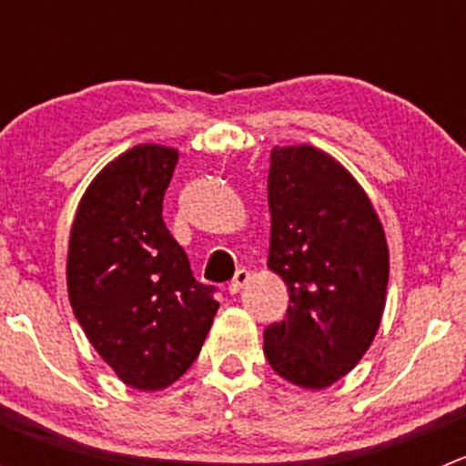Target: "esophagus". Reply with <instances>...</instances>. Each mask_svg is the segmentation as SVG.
<instances>
[{
	"mask_svg": "<svg viewBox=\"0 0 466 466\" xmlns=\"http://www.w3.org/2000/svg\"><path fill=\"white\" fill-rule=\"evenodd\" d=\"M248 281H250V272H248L246 268H241V270H237V275H234V279L229 281V286H228L229 293H232V295L238 293V290H241L243 286L248 284Z\"/></svg>",
	"mask_w": 466,
	"mask_h": 466,
	"instance_id": "34e87169",
	"label": "esophagus"
}]
</instances>
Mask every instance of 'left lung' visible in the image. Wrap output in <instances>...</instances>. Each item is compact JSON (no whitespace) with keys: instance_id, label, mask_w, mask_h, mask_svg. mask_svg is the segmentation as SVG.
I'll return each mask as SVG.
<instances>
[{"instance_id":"obj_1","label":"left lung","mask_w":466,"mask_h":466,"mask_svg":"<svg viewBox=\"0 0 466 466\" xmlns=\"http://www.w3.org/2000/svg\"><path fill=\"white\" fill-rule=\"evenodd\" d=\"M268 207V268L290 304L263 331V354L281 379L329 388L379 331L390 275L383 225L356 177L309 144L270 150Z\"/></svg>"}]
</instances>
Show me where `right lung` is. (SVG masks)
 I'll use <instances>...</instances> for the list:
<instances>
[{"instance_id":"right-lung-1","label":"right lung","mask_w":466,"mask_h":466,"mask_svg":"<svg viewBox=\"0 0 466 466\" xmlns=\"http://www.w3.org/2000/svg\"><path fill=\"white\" fill-rule=\"evenodd\" d=\"M177 150L139 144L112 159L78 203L67 293L87 340L130 388L176 383L200 354L218 302L196 281L162 218Z\"/></svg>"}]
</instances>
